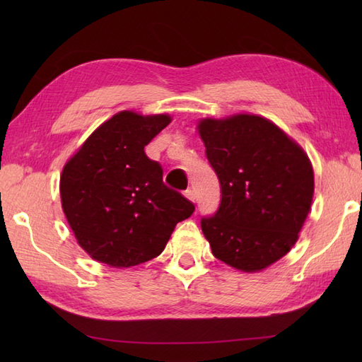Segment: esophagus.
Listing matches in <instances>:
<instances>
[{
	"label": "esophagus",
	"mask_w": 362,
	"mask_h": 362,
	"mask_svg": "<svg viewBox=\"0 0 362 362\" xmlns=\"http://www.w3.org/2000/svg\"><path fill=\"white\" fill-rule=\"evenodd\" d=\"M185 197L188 199V201H191V202H196V194H194L193 189H187L185 191Z\"/></svg>",
	"instance_id": "esophagus-1"
}]
</instances>
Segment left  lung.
I'll use <instances>...</instances> for the list:
<instances>
[{"label": "left lung", "instance_id": "8db88e82", "mask_svg": "<svg viewBox=\"0 0 362 362\" xmlns=\"http://www.w3.org/2000/svg\"><path fill=\"white\" fill-rule=\"evenodd\" d=\"M197 129L221 183L218 211L201 221L213 255L244 272L263 271L298 240L314 194L311 161L258 115L205 118Z\"/></svg>", "mask_w": 362, "mask_h": 362}]
</instances>
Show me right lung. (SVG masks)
<instances>
[{
	"label": "right lung",
	"mask_w": 362,
	"mask_h": 362,
	"mask_svg": "<svg viewBox=\"0 0 362 362\" xmlns=\"http://www.w3.org/2000/svg\"><path fill=\"white\" fill-rule=\"evenodd\" d=\"M169 115L124 110L103 122L60 175L62 209L81 247L112 267L146 263L163 252L193 202L163 183V169L144 146Z\"/></svg>",
	"instance_id": "right-lung-1"
}]
</instances>
